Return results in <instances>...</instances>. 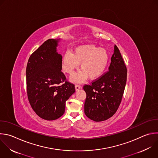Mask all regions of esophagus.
Wrapping results in <instances>:
<instances>
[{"instance_id": "obj_1", "label": "esophagus", "mask_w": 158, "mask_h": 158, "mask_svg": "<svg viewBox=\"0 0 158 158\" xmlns=\"http://www.w3.org/2000/svg\"><path fill=\"white\" fill-rule=\"evenodd\" d=\"M82 87H81V86L80 85H78V84H77V85H75V89H76V90H78L79 89H81Z\"/></svg>"}]
</instances>
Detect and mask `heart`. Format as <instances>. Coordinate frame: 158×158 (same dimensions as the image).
<instances>
[{
  "mask_svg": "<svg viewBox=\"0 0 158 158\" xmlns=\"http://www.w3.org/2000/svg\"><path fill=\"white\" fill-rule=\"evenodd\" d=\"M109 61V56L106 49L87 44L75 48L73 53L66 51L62 58L61 66L64 73L71 75L81 63L82 71L74 75L71 79L82 82L87 77L90 80L99 78L106 70Z\"/></svg>",
  "mask_w": 158,
  "mask_h": 158,
  "instance_id": "b5f03b06",
  "label": "heart"
}]
</instances>
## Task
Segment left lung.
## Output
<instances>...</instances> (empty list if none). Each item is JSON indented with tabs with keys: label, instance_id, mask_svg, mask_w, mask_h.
<instances>
[{
	"label": "left lung",
	"instance_id": "obj_1",
	"mask_svg": "<svg viewBox=\"0 0 158 158\" xmlns=\"http://www.w3.org/2000/svg\"><path fill=\"white\" fill-rule=\"evenodd\" d=\"M127 69L118 47L114 46L109 71L90 85H84L85 115L95 122L112 117L122 102L127 82Z\"/></svg>",
	"mask_w": 158,
	"mask_h": 158
}]
</instances>
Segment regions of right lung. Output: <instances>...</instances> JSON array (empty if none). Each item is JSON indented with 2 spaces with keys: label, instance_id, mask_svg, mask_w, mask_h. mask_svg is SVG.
I'll return each instance as SVG.
<instances>
[{
  "label": "right lung",
  "instance_id": "1",
  "mask_svg": "<svg viewBox=\"0 0 158 158\" xmlns=\"http://www.w3.org/2000/svg\"><path fill=\"white\" fill-rule=\"evenodd\" d=\"M59 40L44 41L31 55L26 69L28 101L36 114L46 120L61 117L66 101L75 92L74 84L61 71L62 56L56 52Z\"/></svg>",
  "mask_w": 158,
  "mask_h": 158
}]
</instances>
